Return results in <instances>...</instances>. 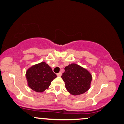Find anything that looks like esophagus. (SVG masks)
I'll list each match as a JSON object with an SVG mask.
<instances>
[{
	"label": "esophagus",
	"instance_id": "esophagus-1",
	"mask_svg": "<svg viewBox=\"0 0 124 124\" xmlns=\"http://www.w3.org/2000/svg\"><path fill=\"white\" fill-rule=\"evenodd\" d=\"M57 75L58 76H61L62 75V73L61 72H59V73H58V74H57Z\"/></svg>",
	"mask_w": 124,
	"mask_h": 124
}]
</instances>
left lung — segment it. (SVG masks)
<instances>
[{
  "mask_svg": "<svg viewBox=\"0 0 124 124\" xmlns=\"http://www.w3.org/2000/svg\"><path fill=\"white\" fill-rule=\"evenodd\" d=\"M61 78L65 83L66 89L73 95L82 94L88 91L92 80L89 71L76 63L65 67Z\"/></svg>",
  "mask_w": 124,
  "mask_h": 124,
  "instance_id": "8db88e82",
  "label": "left lung"
}]
</instances>
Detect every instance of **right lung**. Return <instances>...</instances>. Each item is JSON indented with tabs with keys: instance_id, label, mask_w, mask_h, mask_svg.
<instances>
[{
	"instance_id": "1",
	"label": "right lung",
	"mask_w": 124,
	"mask_h": 124,
	"mask_svg": "<svg viewBox=\"0 0 124 124\" xmlns=\"http://www.w3.org/2000/svg\"><path fill=\"white\" fill-rule=\"evenodd\" d=\"M26 77L29 88L38 93H41L48 89L57 75L46 62H42L29 68Z\"/></svg>"
}]
</instances>
